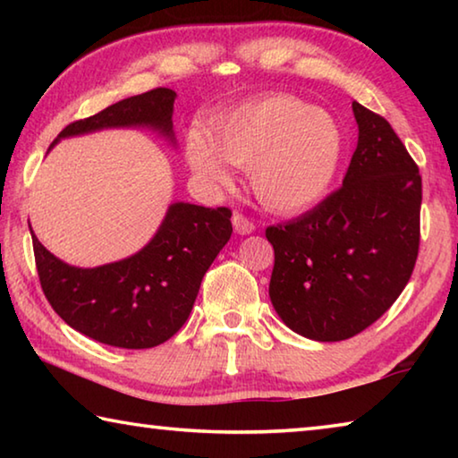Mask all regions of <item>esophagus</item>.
I'll list each match as a JSON object with an SVG mask.
<instances>
[{
	"label": "esophagus",
	"instance_id": "34e87169",
	"mask_svg": "<svg viewBox=\"0 0 458 458\" xmlns=\"http://www.w3.org/2000/svg\"><path fill=\"white\" fill-rule=\"evenodd\" d=\"M232 224H234V230L238 234H250V232H254V222L240 212L232 216Z\"/></svg>",
	"mask_w": 458,
	"mask_h": 458
}]
</instances>
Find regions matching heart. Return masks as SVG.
I'll return each mask as SVG.
<instances>
[{
  "label": "heart",
  "instance_id": "b5f03b06",
  "mask_svg": "<svg viewBox=\"0 0 458 458\" xmlns=\"http://www.w3.org/2000/svg\"><path fill=\"white\" fill-rule=\"evenodd\" d=\"M344 149L331 114L286 95L248 100L188 139L190 165L201 180L226 183L224 160L248 169L260 204L281 214L307 210L325 198Z\"/></svg>",
  "mask_w": 458,
  "mask_h": 458
}]
</instances>
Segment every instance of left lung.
Listing matches in <instances>:
<instances>
[{
    "label": "left lung",
    "instance_id": "left-lung-1",
    "mask_svg": "<svg viewBox=\"0 0 458 458\" xmlns=\"http://www.w3.org/2000/svg\"><path fill=\"white\" fill-rule=\"evenodd\" d=\"M358 147L341 188L267 228L268 294L299 335L341 341L377 321L404 291L420 246L422 177L382 114L353 103Z\"/></svg>",
    "mask_w": 458,
    "mask_h": 458
}]
</instances>
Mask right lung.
<instances>
[{
    "label": "right lung",
    "mask_w": 458,
    "mask_h": 458,
    "mask_svg": "<svg viewBox=\"0 0 458 458\" xmlns=\"http://www.w3.org/2000/svg\"><path fill=\"white\" fill-rule=\"evenodd\" d=\"M174 100L172 89L147 90L71 123L58 139L129 125H149L172 137ZM230 208L180 201L143 250L97 268L64 265L32 234L42 291L54 311L82 335L125 350L155 347L188 321L201 278L230 240Z\"/></svg>",
    "instance_id": "obj_1"
}]
</instances>
